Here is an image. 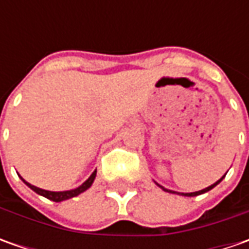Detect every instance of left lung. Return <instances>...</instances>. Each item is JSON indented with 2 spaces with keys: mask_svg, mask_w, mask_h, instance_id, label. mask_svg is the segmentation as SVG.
I'll list each match as a JSON object with an SVG mask.
<instances>
[{
  "mask_svg": "<svg viewBox=\"0 0 249 249\" xmlns=\"http://www.w3.org/2000/svg\"><path fill=\"white\" fill-rule=\"evenodd\" d=\"M223 177H225V176H223ZM223 177H222L220 180H217V181H216L215 184H212V186L206 187V188H204V190H201V191H196V193H187V194H183V196H199V194H204V193H206V191H209V190H212V188H213V187H215L216 184H219V183H220V181L223 180ZM158 186H159V184H158ZM159 187H162V186H159ZM162 188H163V187H162ZM170 193H172V191H170Z\"/></svg>",
  "mask_w": 249,
  "mask_h": 249,
  "instance_id": "left-lung-1",
  "label": "left lung"
}]
</instances>
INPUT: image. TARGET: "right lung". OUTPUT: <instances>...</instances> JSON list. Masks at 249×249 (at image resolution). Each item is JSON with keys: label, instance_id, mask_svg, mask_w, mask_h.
I'll use <instances>...</instances> for the list:
<instances>
[{"label": "right lung", "instance_id": "add662e5", "mask_svg": "<svg viewBox=\"0 0 249 249\" xmlns=\"http://www.w3.org/2000/svg\"><path fill=\"white\" fill-rule=\"evenodd\" d=\"M95 175H97V170H95V172L83 183L82 186L74 188V190H71V191H58V193H55V191H47V190H41V188H38V187L32 186V184H29L27 181H24V183L30 187L33 191H36L37 194L45 196V198H48V199H51V201H55V202H61V201H65V199H69V198L79 196V194H82L83 191H86L87 188H90L91 184H92V181H94V178H95ZM22 180H23V178H22Z\"/></svg>", "mask_w": 249, "mask_h": 249}]
</instances>
